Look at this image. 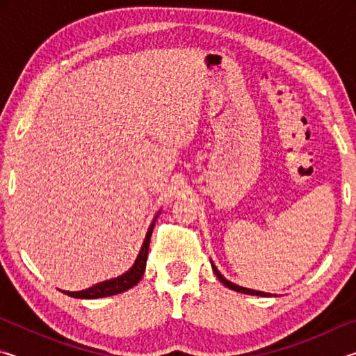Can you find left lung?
Returning a JSON list of instances; mask_svg holds the SVG:
<instances>
[{
  "instance_id": "obj_1",
  "label": "left lung",
  "mask_w": 356,
  "mask_h": 356,
  "mask_svg": "<svg viewBox=\"0 0 356 356\" xmlns=\"http://www.w3.org/2000/svg\"><path fill=\"white\" fill-rule=\"evenodd\" d=\"M212 268H213V272H215V275L218 276V280L222 282V284H225L226 287H229V289H232V291H236V292H242V293H248V295H261V297H270V293H265V292H259V291H252V289H246V287H240V286H237V284H234V282H231V281H227L225 276H222L218 270H216V267L215 265H212Z\"/></svg>"
}]
</instances>
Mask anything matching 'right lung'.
<instances>
[{
	"label": "right lung",
	"instance_id": "right-lung-1",
	"mask_svg": "<svg viewBox=\"0 0 356 356\" xmlns=\"http://www.w3.org/2000/svg\"><path fill=\"white\" fill-rule=\"evenodd\" d=\"M156 218H159V215H155V220ZM155 220L152 221V225H150V227H149L147 236H146V238H144L141 251L136 257L134 267H131L127 273L119 276V278L100 282V284H95L92 287L86 289V291H80V292L63 291V292L67 293L69 297H74V298H89V300H91V298H102V297H110V295L122 293L125 291H129L130 287L136 286L138 282H140V280L143 278L144 270H146L149 243H150V236H152V231H154V226H155Z\"/></svg>",
	"mask_w": 356,
	"mask_h": 356
}]
</instances>
